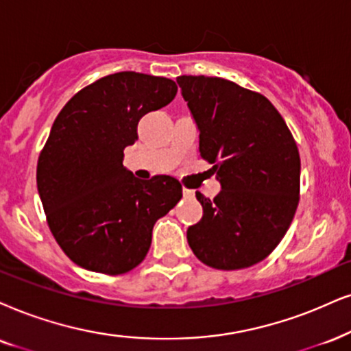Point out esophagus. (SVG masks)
Returning a JSON list of instances; mask_svg holds the SVG:
<instances>
[{"label": "esophagus", "instance_id": "1", "mask_svg": "<svg viewBox=\"0 0 351 351\" xmlns=\"http://www.w3.org/2000/svg\"><path fill=\"white\" fill-rule=\"evenodd\" d=\"M183 196H184L186 199L194 197V191H193V189H186V188H183Z\"/></svg>", "mask_w": 351, "mask_h": 351}]
</instances>
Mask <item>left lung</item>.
Instances as JSON below:
<instances>
[{"label": "left lung", "mask_w": 351, "mask_h": 351, "mask_svg": "<svg viewBox=\"0 0 351 351\" xmlns=\"http://www.w3.org/2000/svg\"><path fill=\"white\" fill-rule=\"evenodd\" d=\"M176 82L199 131V152L221 191L196 193L202 219L188 228L201 263L220 270L251 267L285 237L300 201V154L287 123L257 92L220 77Z\"/></svg>", "instance_id": "1"}]
</instances>
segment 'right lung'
Returning <instances> with one entry per match:
<instances>
[{
  "instance_id": "right-lung-1",
  "label": "right lung",
  "mask_w": 351,
  "mask_h": 351,
  "mask_svg": "<svg viewBox=\"0 0 351 351\" xmlns=\"http://www.w3.org/2000/svg\"><path fill=\"white\" fill-rule=\"evenodd\" d=\"M176 90L171 79L124 71L84 87L56 117L38 157L37 188L48 227L74 264L130 272L147 254L155 221L183 196L171 176L137 180L123 167L139 119Z\"/></svg>"
}]
</instances>
